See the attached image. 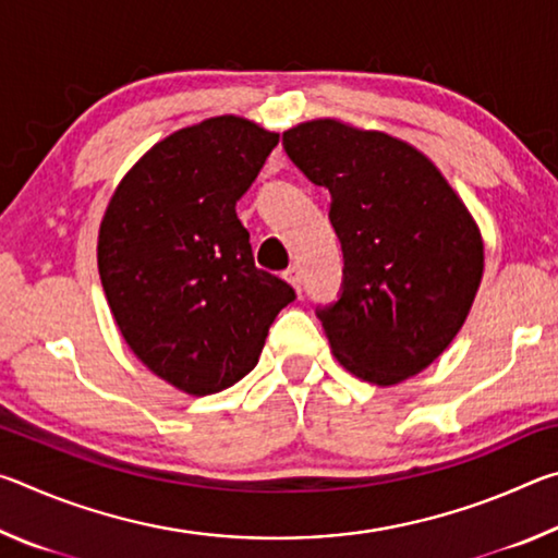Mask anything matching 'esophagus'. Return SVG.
<instances>
[{
    "label": "esophagus",
    "instance_id": "1",
    "mask_svg": "<svg viewBox=\"0 0 558 558\" xmlns=\"http://www.w3.org/2000/svg\"><path fill=\"white\" fill-rule=\"evenodd\" d=\"M282 278H286L292 288H295L300 292L302 288V276H300V268L298 266H290L286 272H282Z\"/></svg>",
    "mask_w": 558,
    "mask_h": 558
}]
</instances>
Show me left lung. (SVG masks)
<instances>
[{
	"label": "left lung",
	"mask_w": 558,
	"mask_h": 558,
	"mask_svg": "<svg viewBox=\"0 0 558 558\" xmlns=\"http://www.w3.org/2000/svg\"><path fill=\"white\" fill-rule=\"evenodd\" d=\"M282 147L332 194L344 286L317 317L337 362L376 386L423 372L465 325L483 280L485 243L468 206L389 132L317 118L282 132Z\"/></svg>",
	"instance_id": "8db88e82"
}]
</instances>
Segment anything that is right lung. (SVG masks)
<instances>
[{
  "label": "right lung",
  "mask_w": 558,
  "mask_h": 558,
  "mask_svg": "<svg viewBox=\"0 0 558 558\" xmlns=\"http://www.w3.org/2000/svg\"><path fill=\"white\" fill-rule=\"evenodd\" d=\"M278 137L239 116L177 130L132 165L102 214L98 272L120 335L189 396L241 381L295 300L256 268L235 216Z\"/></svg>",
  "instance_id": "1"
}]
</instances>
